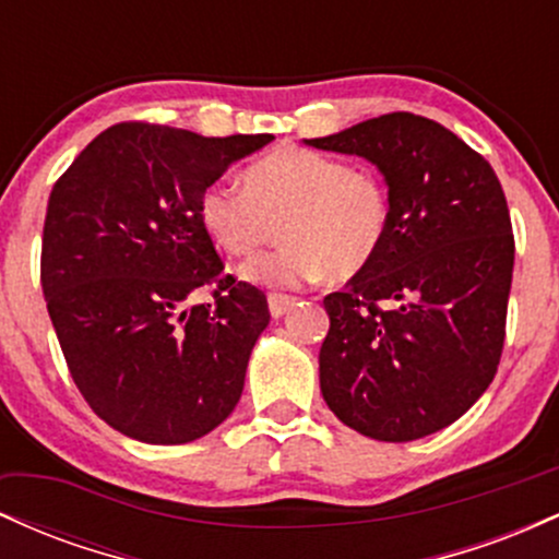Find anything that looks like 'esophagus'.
I'll use <instances>...</instances> for the list:
<instances>
[{
  "instance_id": "34e87169",
  "label": "esophagus",
  "mask_w": 559,
  "mask_h": 559,
  "mask_svg": "<svg viewBox=\"0 0 559 559\" xmlns=\"http://www.w3.org/2000/svg\"><path fill=\"white\" fill-rule=\"evenodd\" d=\"M294 301L297 299L288 297V294H267V307H271L273 318H284L286 312H292Z\"/></svg>"
}]
</instances>
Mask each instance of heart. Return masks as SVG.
Returning a JSON list of instances; mask_svg holds the SVG:
<instances>
[{
	"mask_svg": "<svg viewBox=\"0 0 559 559\" xmlns=\"http://www.w3.org/2000/svg\"><path fill=\"white\" fill-rule=\"evenodd\" d=\"M199 223L228 258H254L281 230L278 249L249 262L243 278L301 286L325 275L349 281L386 241L391 197L376 170L346 165L323 152L284 146L254 159L241 189L207 186Z\"/></svg>",
	"mask_w": 559,
	"mask_h": 559,
	"instance_id": "heart-1",
	"label": "heart"
}]
</instances>
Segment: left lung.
I'll return each mask as SVG.
<instances>
[{
  "instance_id": "1",
  "label": "left lung",
  "mask_w": 559,
  "mask_h": 559,
  "mask_svg": "<svg viewBox=\"0 0 559 559\" xmlns=\"http://www.w3.org/2000/svg\"><path fill=\"white\" fill-rule=\"evenodd\" d=\"M307 144L370 159L391 197L381 252L323 299V400L378 441L441 431L489 389L502 357L515 262L502 183L463 139L413 112Z\"/></svg>"
}]
</instances>
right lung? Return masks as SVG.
<instances>
[{"label": "right lung", "instance_id": "add662e5", "mask_svg": "<svg viewBox=\"0 0 559 559\" xmlns=\"http://www.w3.org/2000/svg\"><path fill=\"white\" fill-rule=\"evenodd\" d=\"M271 139L128 120L57 178L41 239L44 299L75 386L115 431L186 444L239 402L271 312L258 286L223 271L199 197ZM199 290L211 301L194 306Z\"/></svg>", "mask_w": 559, "mask_h": 559}]
</instances>
